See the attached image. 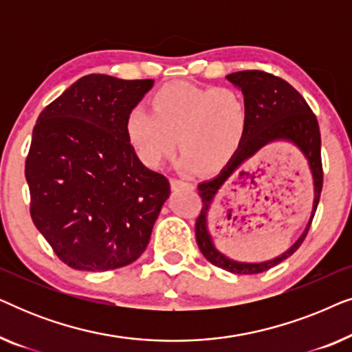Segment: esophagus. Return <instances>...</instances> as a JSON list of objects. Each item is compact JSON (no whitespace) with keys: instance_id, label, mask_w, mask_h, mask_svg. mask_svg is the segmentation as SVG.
<instances>
[{"instance_id":"obj_1","label":"esophagus","mask_w":352,"mask_h":352,"mask_svg":"<svg viewBox=\"0 0 352 352\" xmlns=\"http://www.w3.org/2000/svg\"><path fill=\"white\" fill-rule=\"evenodd\" d=\"M192 187V184L186 181H181V179H171V189L173 190H179V189H189Z\"/></svg>"}]
</instances>
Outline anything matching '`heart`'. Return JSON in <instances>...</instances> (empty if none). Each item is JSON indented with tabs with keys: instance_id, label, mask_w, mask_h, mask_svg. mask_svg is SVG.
<instances>
[{
	"instance_id": "heart-1",
	"label": "heart",
	"mask_w": 352,
	"mask_h": 352,
	"mask_svg": "<svg viewBox=\"0 0 352 352\" xmlns=\"http://www.w3.org/2000/svg\"><path fill=\"white\" fill-rule=\"evenodd\" d=\"M138 157L158 166L179 142L184 168L221 171L235 157L248 129V109L230 88L168 83L152 96V110L138 104L124 122Z\"/></svg>"
}]
</instances>
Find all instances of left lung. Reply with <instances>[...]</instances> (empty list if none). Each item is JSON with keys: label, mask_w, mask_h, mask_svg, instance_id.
I'll return each mask as SVG.
<instances>
[{"label": "left lung", "mask_w": 352, "mask_h": 352, "mask_svg": "<svg viewBox=\"0 0 352 352\" xmlns=\"http://www.w3.org/2000/svg\"><path fill=\"white\" fill-rule=\"evenodd\" d=\"M235 88H239L243 94V100L248 109V129L242 146L235 157L224 166L221 173L213 179L204 181L199 184V194L204 201L200 216L195 221V237L199 248L204 256L211 264L224 271L232 274H259L267 271L283 259L290 258L298 248L301 247L302 240L306 239L307 230L311 228L317 205H319L322 182V158H320V129L316 115L305 98L293 88L285 80L274 76L261 70H243L235 72L226 76ZM290 142L295 145L307 158L313 177V210L307 229L300 239L292 247L278 257L261 263L235 262L226 257L214 247L212 238L208 230V214L212 206L214 197L219 189L228 180L230 175L241 171L244 162L257 153L263 146L272 142Z\"/></svg>", "instance_id": "obj_1"}]
</instances>
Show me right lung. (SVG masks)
<instances>
[{
	"instance_id": "1",
	"label": "right lung",
	"mask_w": 352,
	"mask_h": 352,
	"mask_svg": "<svg viewBox=\"0 0 352 352\" xmlns=\"http://www.w3.org/2000/svg\"><path fill=\"white\" fill-rule=\"evenodd\" d=\"M152 86L86 75L36 120L25 162L30 214L67 266L110 271L146 252L170 182L139 160L124 122Z\"/></svg>"
}]
</instances>
